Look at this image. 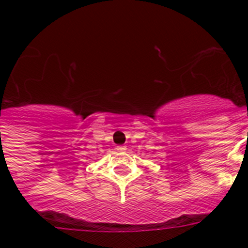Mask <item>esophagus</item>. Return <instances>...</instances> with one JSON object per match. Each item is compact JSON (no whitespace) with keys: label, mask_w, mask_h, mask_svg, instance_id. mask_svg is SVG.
I'll list each match as a JSON object with an SVG mask.
<instances>
[{"label":"esophagus","mask_w":248,"mask_h":248,"mask_svg":"<svg viewBox=\"0 0 248 248\" xmlns=\"http://www.w3.org/2000/svg\"><path fill=\"white\" fill-rule=\"evenodd\" d=\"M117 150L118 151H125L126 150V146L125 145H118L117 146Z\"/></svg>","instance_id":"esophagus-1"}]
</instances>
